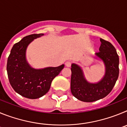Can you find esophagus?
<instances>
[{"instance_id":"esophagus-1","label":"esophagus","mask_w":127,"mask_h":127,"mask_svg":"<svg viewBox=\"0 0 127 127\" xmlns=\"http://www.w3.org/2000/svg\"><path fill=\"white\" fill-rule=\"evenodd\" d=\"M65 64L66 67H70V65H71V62H69V61H67V62H66Z\"/></svg>"}]
</instances>
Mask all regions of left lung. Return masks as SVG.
I'll use <instances>...</instances> for the list:
<instances>
[{
	"mask_svg": "<svg viewBox=\"0 0 127 127\" xmlns=\"http://www.w3.org/2000/svg\"><path fill=\"white\" fill-rule=\"evenodd\" d=\"M101 44L95 58L102 60L105 66V74L97 83L86 80L83 70L76 64L71 65L70 90L78 100L91 102L104 98L113 90L119 76V57L111 43L100 39Z\"/></svg>",
	"mask_w": 127,
	"mask_h": 127,
	"instance_id": "obj_1",
	"label": "left lung"
}]
</instances>
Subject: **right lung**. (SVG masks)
Listing matches in <instances>:
<instances>
[{"instance_id":"right-lung-1","label":"right lung","mask_w":127,"mask_h":127,"mask_svg":"<svg viewBox=\"0 0 127 127\" xmlns=\"http://www.w3.org/2000/svg\"><path fill=\"white\" fill-rule=\"evenodd\" d=\"M44 35L43 33L32 34L24 37L14 44L7 62L9 81L16 92L30 99L40 98L48 92L53 79L64 69V64L57 67H48L34 69L26 58V51L33 39Z\"/></svg>"}]
</instances>
